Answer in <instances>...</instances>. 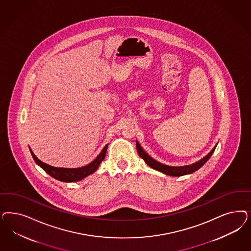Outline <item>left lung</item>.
<instances>
[{"instance_id": "1", "label": "left lung", "mask_w": 251, "mask_h": 251, "mask_svg": "<svg viewBox=\"0 0 251 251\" xmlns=\"http://www.w3.org/2000/svg\"><path fill=\"white\" fill-rule=\"evenodd\" d=\"M136 146H137V150H138L139 156L145 161L146 163L151 167L152 169L156 171H159L161 173H163L167 176H182L185 175H189L192 174L197 170H199L201 167H202L203 165L207 162V161L210 158V156L214 152L216 146H214V148L210 151V152L207 154L205 157H203L201 160H200L199 162H194L192 164L186 165V166H169V165H165L162 164L161 162L155 161L153 158H151L149 154L146 152L145 151L142 149V147L138 143V140L136 141Z\"/></svg>"}]
</instances>
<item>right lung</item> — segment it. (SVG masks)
Returning <instances> with one entry per match:
<instances>
[{"instance_id": "obj_1", "label": "right lung", "mask_w": 251, "mask_h": 251, "mask_svg": "<svg viewBox=\"0 0 251 251\" xmlns=\"http://www.w3.org/2000/svg\"><path fill=\"white\" fill-rule=\"evenodd\" d=\"M107 148H108V144L105 145L103 150L101 151V152L99 154V156L94 161H92L88 165L79 167V168H58V167L49 165L47 163L42 162L41 160H39L36 157V155L33 153L31 149H29V150H30V152H31L35 162L38 165H40L41 168L50 176L55 178L59 181H62V182H77L97 171L100 163L102 162L105 158Z\"/></svg>"}]
</instances>
